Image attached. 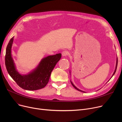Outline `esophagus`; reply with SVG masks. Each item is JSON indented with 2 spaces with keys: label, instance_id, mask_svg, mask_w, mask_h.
Returning <instances> with one entry per match:
<instances>
[{
  "label": "esophagus",
  "instance_id": "34e87169",
  "mask_svg": "<svg viewBox=\"0 0 122 122\" xmlns=\"http://www.w3.org/2000/svg\"><path fill=\"white\" fill-rule=\"evenodd\" d=\"M68 55H69V52H68V51H63L62 53V55L63 57L67 56Z\"/></svg>",
  "mask_w": 122,
  "mask_h": 122
}]
</instances>
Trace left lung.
I'll return each instance as SVG.
<instances>
[{"label": "left lung", "instance_id": "1", "mask_svg": "<svg viewBox=\"0 0 122 122\" xmlns=\"http://www.w3.org/2000/svg\"><path fill=\"white\" fill-rule=\"evenodd\" d=\"M117 65H118V58H117V60H116V67H115V71H114V73H113V74L112 75V76H111V78L112 77V76H114V75L115 74V72H116V70H117ZM70 73H71V72H70ZM111 78L110 79V80L111 79ZM71 81V84H72V86H74V87H75L76 89V90H78V91H80V92H84V91H81V90H80V89H79V88H78L77 87H76L74 84H73V83L71 81Z\"/></svg>", "mask_w": 122, "mask_h": 122}]
</instances>
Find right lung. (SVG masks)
<instances>
[{"instance_id": "right-lung-1", "label": "right lung", "mask_w": 122, "mask_h": 122, "mask_svg": "<svg viewBox=\"0 0 122 122\" xmlns=\"http://www.w3.org/2000/svg\"><path fill=\"white\" fill-rule=\"evenodd\" d=\"M14 37L11 38L6 49L5 66L11 77L17 84L25 90L36 91L46 86L51 73L57 63L61 58V54L50 55L42 58L37 66L27 75L19 73L12 57L11 48Z\"/></svg>"}]
</instances>
